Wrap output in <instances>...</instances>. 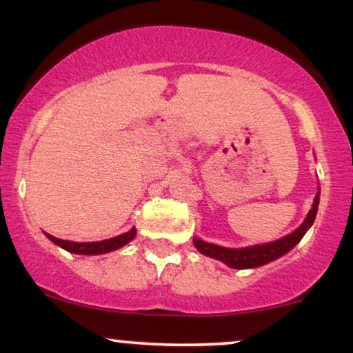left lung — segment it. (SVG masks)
<instances>
[{"label": "left lung", "instance_id": "1", "mask_svg": "<svg viewBox=\"0 0 353 353\" xmlns=\"http://www.w3.org/2000/svg\"><path fill=\"white\" fill-rule=\"evenodd\" d=\"M318 204H319V193L314 198L313 208L306 216L305 222L296 228L295 232H292L290 235L281 238V240L272 241V243H264V245H256L248 246V248H240V250H232V248H223V246H217L208 241L194 238V246L198 248L199 253H203L209 258L219 259L222 263H225L227 266L233 269H250V268H258L263 264L271 263V261L281 258L282 254H285L290 251L299 241L303 238L306 230L313 225L314 217L318 212Z\"/></svg>", "mask_w": 353, "mask_h": 353}]
</instances>
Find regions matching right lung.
Listing matches in <instances>:
<instances>
[{
  "label": "right lung",
  "mask_w": 353,
  "mask_h": 353,
  "mask_svg": "<svg viewBox=\"0 0 353 353\" xmlns=\"http://www.w3.org/2000/svg\"><path fill=\"white\" fill-rule=\"evenodd\" d=\"M50 240L53 241L54 245L61 246L70 253L76 254H103L108 253V251H115L126 243H130L132 238L136 236V228H131L130 232L123 233V235H118L115 238H110V240L103 241H90V243H77V241H70V240H61V238H57L50 233H45Z\"/></svg>",
  "instance_id": "add662e5"
}]
</instances>
